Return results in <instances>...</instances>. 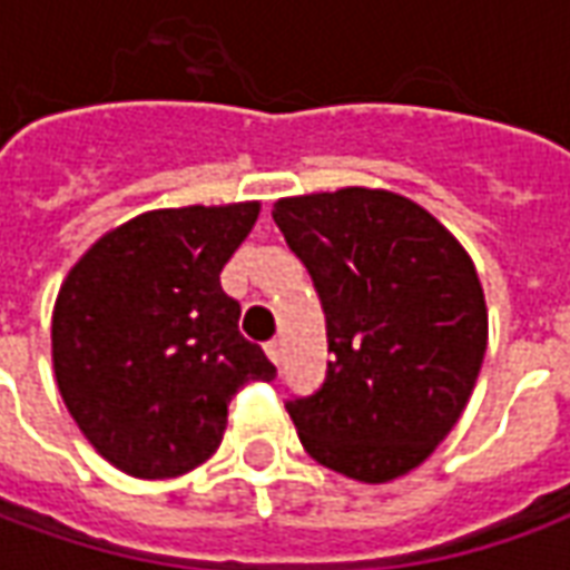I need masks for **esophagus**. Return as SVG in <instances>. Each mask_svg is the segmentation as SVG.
<instances>
[{
    "instance_id": "obj_1",
    "label": "esophagus",
    "mask_w": 570,
    "mask_h": 570,
    "mask_svg": "<svg viewBox=\"0 0 570 570\" xmlns=\"http://www.w3.org/2000/svg\"><path fill=\"white\" fill-rule=\"evenodd\" d=\"M265 354H268V360H272L274 366H281V357H284V347H281V342L274 338V342H268V345H265Z\"/></svg>"
}]
</instances>
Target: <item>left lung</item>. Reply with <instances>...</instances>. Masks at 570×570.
<instances>
[{"label": "left lung", "mask_w": 570, "mask_h": 570, "mask_svg": "<svg viewBox=\"0 0 570 570\" xmlns=\"http://www.w3.org/2000/svg\"><path fill=\"white\" fill-rule=\"evenodd\" d=\"M274 223L321 293L333 360L286 403L317 464L366 485L430 458L476 387L489 308L476 265L406 195L345 186L274 200Z\"/></svg>", "instance_id": "8db88e82"}]
</instances>
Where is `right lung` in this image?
I'll list each match as a JSON object with an SVG mask.
<instances>
[{"mask_svg":"<svg viewBox=\"0 0 570 570\" xmlns=\"http://www.w3.org/2000/svg\"><path fill=\"white\" fill-rule=\"evenodd\" d=\"M259 210L237 200L140 213L97 237L63 277L51 314L57 391L121 473L195 470L219 449L232 396L274 379L219 284Z\"/></svg>","mask_w":570,"mask_h":570,"instance_id":"1","label":"right lung"}]
</instances>
